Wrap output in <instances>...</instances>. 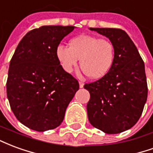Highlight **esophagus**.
Wrapping results in <instances>:
<instances>
[{"instance_id":"obj_1","label":"esophagus","mask_w":153,"mask_h":153,"mask_svg":"<svg viewBox=\"0 0 153 153\" xmlns=\"http://www.w3.org/2000/svg\"><path fill=\"white\" fill-rule=\"evenodd\" d=\"M83 85H84V83H83V82H81V81H79V87L82 88H83Z\"/></svg>"}]
</instances>
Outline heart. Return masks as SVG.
Wrapping results in <instances>:
<instances>
[{"label": "heart", "instance_id": "b5f03b06", "mask_svg": "<svg viewBox=\"0 0 153 153\" xmlns=\"http://www.w3.org/2000/svg\"><path fill=\"white\" fill-rule=\"evenodd\" d=\"M56 56L63 69L70 73L80 67L88 77L100 79L109 72L115 60V47L111 41L92 35H81L71 39L70 47L60 44Z\"/></svg>", "mask_w": 153, "mask_h": 153}]
</instances>
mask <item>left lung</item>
<instances>
[{
    "instance_id": "obj_1",
    "label": "left lung",
    "mask_w": 153,
    "mask_h": 153,
    "mask_svg": "<svg viewBox=\"0 0 153 153\" xmlns=\"http://www.w3.org/2000/svg\"><path fill=\"white\" fill-rule=\"evenodd\" d=\"M106 36L115 47L109 72L84 84L90 93L87 111L93 127L106 134H119L138 122L148 97L144 62L131 38L120 28H90Z\"/></svg>"
}]
</instances>
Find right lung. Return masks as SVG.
I'll return each mask as SVG.
<instances>
[{"label": "right lung", "instance_id": "1", "mask_svg": "<svg viewBox=\"0 0 153 153\" xmlns=\"http://www.w3.org/2000/svg\"><path fill=\"white\" fill-rule=\"evenodd\" d=\"M74 26L48 25L29 31L19 42L10 62L7 98L19 121L43 132L63 121L70 101L79 88L56 56L60 41Z\"/></svg>", "mask_w": 153, "mask_h": 153}]
</instances>
